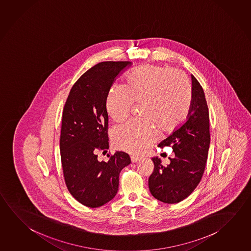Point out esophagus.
I'll use <instances>...</instances> for the list:
<instances>
[{"label":"esophagus","instance_id":"esophagus-1","mask_svg":"<svg viewBox=\"0 0 251 251\" xmlns=\"http://www.w3.org/2000/svg\"><path fill=\"white\" fill-rule=\"evenodd\" d=\"M130 159H131L132 163H136L138 162V161H140L141 158H138V157H136V156H131Z\"/></svg>","mask_w":251,"mask_h":251}]
</instances>
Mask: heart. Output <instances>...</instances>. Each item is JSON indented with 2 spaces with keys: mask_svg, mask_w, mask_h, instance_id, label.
<instances>
[{
  "mask_svg": "<svg viewBox=\"0 0 251 251\" xmlns=\"http://www.w3.org/2000/svg\"><path fill=\"white\" fill-rule=\"evenodd\" d=\"M133 103H143V118L146 121L115 127L112 136L116 148L144 154L158 139L153 122L164 132H173L184 123L192 104V87L180 71L145 64L127 73L123 88L111 89L106 110L115 123H124L130 115Z\"/></svg>",
  "mask_w": 251,
  "mask_h": 251,
  "instance_id": "b5f03b06",
  "label": "heart"
}]
</instances>
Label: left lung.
Segmentation results:
<instances>
[{
    "label": "left lung",
    "mask_w": 251,
    "mask_h": 251,
    "mask_svg": "<svg viewBox=\"0 0 251 251\" xmlns=\"http://www.w3.org/2000/svg\"><path fill=\"white\" fill-rule=\"evenodd\" d=\"M192 78V104L187 122L158 146H170L176 157L163 166L152 158V174L148 185L151 195L166 203H176L188 198L197 188L205 169L210 147V120L205 95L198 80Z\"/></svg>",
    "instance_id": "left-lung-1"
}]
</instances>
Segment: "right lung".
I'll return each instance as SVG.
<instances>
[{
    "mask_svg": "<svg viewBox=\"0 0 251 251\" xmlns=\"http://www.w3.org/2000/svg\"><path fill=\"white\" fill-rule=\"evenodd\" d=\"M130 62L98 63L72 86L62 112L60 151L68 190L84 206L97 208L118 191L119 175L130 164L128 154L116 151L108 161L97 153L107 151L106 97L115 77Z\"/></svg>",
    "mask_w": 251,
    "mask_h": 251,
    "instance_id": "right-lung-1",
    "label": "right lung"
}]
</instances>
